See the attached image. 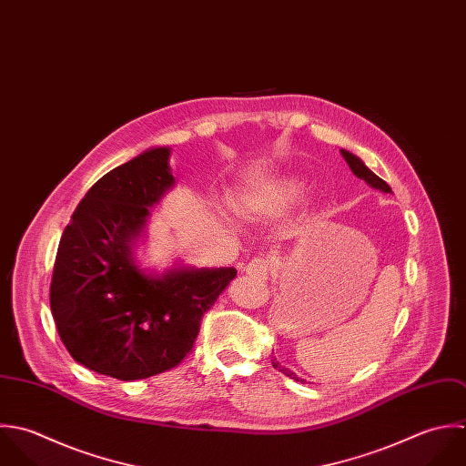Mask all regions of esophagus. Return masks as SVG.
Instances as JSON below:
<instances>
[{"instance_id":"34e87169","label":"esophagus","mask_w":466,"mask_h":466,"mask_svg":"<svg viewBox=\"0 0 466 466\" xmlns=\"http://www.w3.org/2000/svg\"><path fill=\"white\" fill-rule=\"evenodd\" d=\"M271 273V264L266 258H255L246 266V275L257 282H266Z\"/></svg>"}]
</instances>
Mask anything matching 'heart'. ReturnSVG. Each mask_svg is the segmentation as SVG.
Listing matches in <instances>:
<instances>
[{
  "instance_id": "1",
  "label": "heart",
  "mask_w": 466,
  "mask_h": 466,
  "mask_svg": "<svg viewBox=\"0 0 466 466\" xmlns=\"http://www.w3.org/2000/svg\"><path fill=\"white\" fill-rule=\"evenodd\" d=\"M302 193V184L297 177H284L277 182V186L271 191V200L277 206H288L291 202H295ZM235 211L238 213H248L253 208V200L251 198H237L233 202Z\"/></svg>"
}]
</instances>
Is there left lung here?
<instances>
[{
	"label": "left lung",
	"mask_w": 466,
	"mask_h": 466,
	"mask_svg": "<svg viewBox=\"0 0 466 466\" xmlns=\"http://www.w3.org/2000/svg\"><path fill=\"white\" fill-rule=\"evenodd\" d=\"M341 152V156L345 158V162L349 164V167H350V171L358 177V178H361V180H365L372 189H378V191H381V193H392V189H390V186L383 180V178H380L374 171H370L367 166H365V162L360 158L358 156H354V154H350V152H347V150H339ZM271 363H273V367L275 369H279L280 372H284L286 376H289L291 380H295V381H300V383H306V380H302V378H299V374H295L293 370H289L288 367H282L279 361H275V360H271Z\"/></svg>",
	"instance_id": "8db88e82"
}]
</instances>
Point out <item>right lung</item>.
I'll return each instance as SVG.
<instances>
[{
	"label": "right lung",
	"instance_id": "add662e5",
	"mask_svg": "<svg viewBox=\"0 0 466 466\" xmlns=\"http://www.w3.org/2000/svg\"><path fill=\"white\" fill-rule=\"evenodd\" d=\"M169 147H154L101 177L65 228L50 309L70 356L123 381L160 374L189 352L200 318L235 268L175 260L158 271L139 260L152 209L177 184Z\"/></svg>",
	"mask_w": 466,
	"mask_h": 466
}]
</instances>
